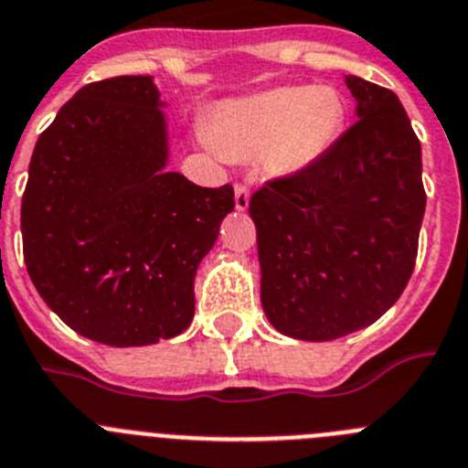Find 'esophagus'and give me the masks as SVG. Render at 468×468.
<instances>
[{
	"mask_svg": "<svg viewBox=\"0 0 468 468\" xmlns=\"http://www.w3.org/2000/svg\"><path fill=\"white\" fill-rule=\"evenodd\" d=\"M250 188L244 186V184H235V207L239 209V212H244V209L250 207Z\"/></svg>",
	"mask_w": 468,
	"mask_h": 468,
	"instance_id": "1",
	"label": "esophagus"
}]
</instances>
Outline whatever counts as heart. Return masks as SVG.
Returning a JSON list of instances; mask_svg holds the SVG:
<instances>
[{"mask_svg": "<svg viewBox=\"0 0 468 468\" xmlns=\"http://www.w3.org/2000/svg\"><path fill=\"white\" fill-rule=\"evenodd\" d=\"M347 104L331 86H286L218 107L209 134L229 158H256L271 176L317 165L343 134Z\"/></svg>", "mask_w": 468, "mask_h": 468, "instance_id": "b5f03b06", "label": "heart"}]
</instances>
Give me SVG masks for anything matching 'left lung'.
Instances as JSON below:
<instances>
[{"mask_svg":"<svg viewBox=\"0 0 468 468\" xmlns=\"http://www.w3.org/2000/svg\"><path fill=\"white\" fill-rule=\"evenodd\" d=\"M356 123L303 175L250 200L261 303L289 338L324 343L370 326L406 289L422 226V149L399 98L345 77Z\"/></svg>","mask_w":468,"mask_h":468,"instance_id":"1","label":"left lung"}]
</instances>
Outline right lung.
<instances>
[{"label": "right lung", "instance_id": "right-lung-1", "mask_svg": "<svg viewBox=\"0 0 468 468\" xmlns=\"http://www.w3.org/2000/svg\"><path fill=\"white\" fill-rule=\"evenodd\" d=\"M163 107L151 77L88 83L29 161L20 230L32 284L67 326L112 347L186 331L197 265L235 207L229 184L165 170Z\"/></svg>", "mask_w": 468, "mask_h": 468}]
</instances>
